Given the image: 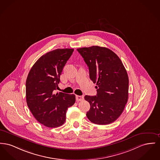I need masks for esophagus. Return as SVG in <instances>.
<instances>
[{"instance_id":"1","label":"esophagus","mask_w":160,"mask_h":160,"mask_svg":"<svg viewBox=\"0 0 160 160\" xmlns=\"http://www.w3.org/2000/svg\"><path fill=\"white\" fill-rule=\"evenodd\" d=\"M75 97L77 101H82L84 99V97L82 95H76Z\"/></svg>"}]
</instances>
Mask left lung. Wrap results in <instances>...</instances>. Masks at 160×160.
I'll return each mask as SVG.
<instances>
[{"label":"left lung","mask_w":160,"mask_h":160,"mask_svg":"<svg viewBox=\"0 0 160 160\" xmlns=\"http://www.w3.org/2000/svg\"><path fill=\"white\" fill-rule=\"evenodd\" d=\"M77 50L89 68L90 79L97 85V95L85 97L91 106L88 118L100 125L115 122L128 100L129 78L122 62L107 48L92 46Z\"/></svg>","instance_id":"obj_1"}]
</instances>
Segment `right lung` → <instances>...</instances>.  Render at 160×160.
I'll use <instances>...</instances> for the list:
<instances>
[{
	"mask_svg": "<svg viewBox=\"0 0 160 160\" xmlns=\"http://www.w3.org/2000/svg\"><path fill=\"white\" fill-rule=\"evenodd\" d=\"M74 49H57L40 57L31 68L26 81L29 110L38 122L48 128L62 126L66 111L75 103L74 94L55 93L63 67Z\"/></svg>",
	"mask_w": 160,
	"mask_h": 160,
	"instance_id": "1",
	"label": "right lung"
}]
</instances>
